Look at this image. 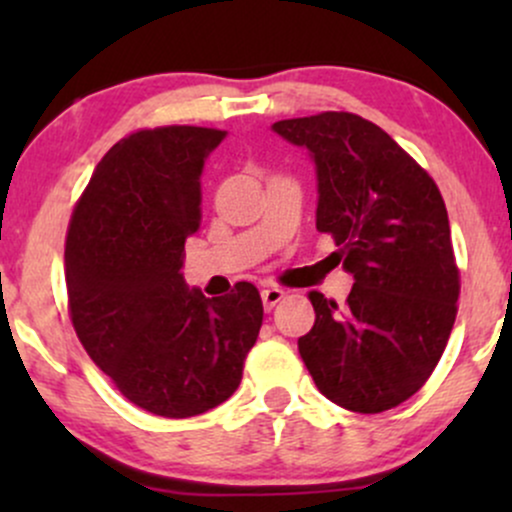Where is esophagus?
Masks as SVG:
<instances>
[{
    "label": "esophagus",
    "mask_w": 512,
    "mask_h": 512,
    "mask_svg": "<svg viewBox=\"0 0 512 512\" xmlns=\"http://www.w3.org/2000/svg\"><path fill=\"white\" fill-rule=\"evenodd\" d=\"M284 296H286L284 289H276V286H269V289H262V305H264V310H272L274 305L279 303Z\"/></svg>",
    "instance_id": "esophagus-1"
}]
</instances>
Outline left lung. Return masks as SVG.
Returning <instances> with one entry per match:
<instances>
[{
    "label": "left lung",
    "mask_w": 512,
    "mask_h": 512,
    "mask_svg": "<svg viewBox=\"0 0 512 512\" xmlns=\"http://www.w3.org/2000/svg\"><path fill=\"white\" fill-rule=\"evenodd\" d=\"M315 166L320 233L339 245L354 289L344 308L310 291L315 325L298 339L317 390L380 414L421 390L457 315L460 272L436 182L390 134L351 113L274 122Z\"/></svg>",
    "instance_id": "1"
}]
</instances>
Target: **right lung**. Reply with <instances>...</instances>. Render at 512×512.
<instances>
[{"label": "right lung", "mask_w": 512, "mask_h": 512, "mask_svg": "<svg viewBox=\"0 0 512 512\" xmlns=\"http://www.w3.org/2000/svg\"><path fill=\"white\" fill-rule=\"evenodd\" d=\"M223 129L158 127L120 139L93 170L64 248L69 313L88 356L129 402L166 419L238 390L262 327L248 281L207 298L182 276L202 221V170Z\"/></svg>", "instance_id": "right-lung-1"}]
</instances>
